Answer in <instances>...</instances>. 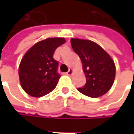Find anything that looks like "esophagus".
I'll use <instances>...</instances> for the list:
<instances>
[{"label":"esophagus","mask_w":134,"mask_h":134,"mask_svg":"<svg viewBox=\"0 0 134 134\" xmlns=\"http://www.w3.org/2000/svg\"><path fill=\"white\" fill-rule=\"evenodd\" d=\"M73 72H74V70L72 69V68H70L69 69V70L67 72V74L68 76H71L72 75V74H73Z\"/></svg>","instance_id":"34e87169"}]
</instances>
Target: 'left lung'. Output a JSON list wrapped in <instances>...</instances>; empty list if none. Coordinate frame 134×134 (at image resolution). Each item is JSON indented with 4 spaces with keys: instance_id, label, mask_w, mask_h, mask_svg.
Here are the masks:
<instances>
[{
    "instance_id": "left-lung-1",
    "label": "left lung",
    "mask_w": 134,
    "mask_h": 134,
    "mask_svg": "<svg viewBox=\"0 0 134 134\" xmlns=\"http://www.w3.org/2000/svg\"><path fill=\"white\" fill-rule=\"evenodd\" d=\"M70 44L81 60L86 77L85 85L77 90L91 98L107 93L116 76L115 63L110 55L93 41L71 38Z\"/></svg>"
}]
</instances>
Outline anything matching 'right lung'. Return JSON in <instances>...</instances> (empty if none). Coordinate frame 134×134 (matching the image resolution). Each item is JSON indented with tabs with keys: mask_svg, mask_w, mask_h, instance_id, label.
I'll return each instance as SVG.
<instances>
[{
	"mask_svg": "<svg viewBox=\"0 0 134 134\" xmlns=\"http://www.w3.org/2000/svg\"><path fill=\"white\" fill-rule=\"evenodd\" d=\"M61 37L47 38L33 45L22 57L18 68L22 89L31 96L40 98L51 92L60 75L58 62L53 57L57 47L65 43Z\"/></svg>",
	"mask_w": 134,
	"mask_h": 134,
	"instance_id": "right-lung-1",
	"label": "right lung"
}]
</instances>
